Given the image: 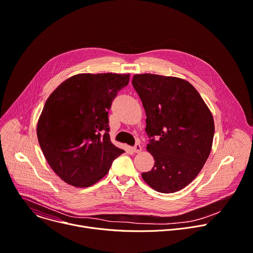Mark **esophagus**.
<instances>
[{
  "label": "esophagus",
  "instance_id": "1",
  "mask_svg": "<svg viewBox=\"0 0 253 253\" xmlns=\"http://www.w3.org/2000/svg\"><path fill=\"white\" fill-rule=\"evenodd\" d=\"M132 150H133L135 153H139V152H141L142 147H141L140 144H135V145L132 147Z\"/></svg>",
  "mask_w": 253,
  "mask_h": 253
}]
</instances>
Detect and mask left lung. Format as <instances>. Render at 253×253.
Masks as SVG:
<instances>
[{
	"mask_svg": "<svg viewBox=\"0 0 253 253\" xmlns=\"http://www.w3.org/2000/svg\"><path fill=\"white\" fill-rule=\"evenodd\" d=\"M132 84L145 110V131L152 138L146 148L155 160L142 178L159 193L177 192L196 178L210 155L215 132L212 113L182 79L143 74L135 75Z\"/></svg>",
	"mask_w": 253,
	"mask_h": 253,
	"instance_id": "8db88e82",
	"label": "left lung"
}]
</instances>
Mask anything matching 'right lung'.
<instances>
[{"label": "right lung", "instance_id": "right-lung-1", "mask_svg": "<svg viewBox=\"0 0 253 253\" xmlns=\"http://www.w3.org/2000/svg\"><path fill=\"white\" fill-rule=\"evenodd\" d=\"M129 78L79 74L61 83L45 102L38 142L52 170L68 185L93 186L124 152L110 140L108 111Z\"/></svg>", "mask_w": 253, "mask_h": 253}]
</instances>
